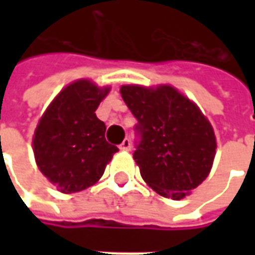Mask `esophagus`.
<instances>
[{
    "mask_svg": "<svg viewBox=\"0 0 255 255\" xmlns=\"http://www.w3.org/2000/svg\"><path fill=\"white\" fill-rule=\"evenodd\" d=\"M119 147H120V150H129V149H131V140H129V138L124 139V140L122 142V144H120Z\"/></svg>",
    "mask_w": 255,
    "mask_h": 255,
    "instance_id": "obj_1",
    "label": "esophagus"
}]
</instances>
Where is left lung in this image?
I'll list each match as a JSON object with an SVG mask.
<instances>
[{
    "label": "left lung",
    "instance_id": "left-lung-1",
    "mask_svg": "<svg viewBox=\"0 0 255 255\" xmlns=\"http://www.w3.org/2000/svg\"><path fill=\"white\" fill-rule=\"evenodd\" d=\"M120 93L138 120L133 160L143 180L162 197L188 195L208 177L216 154L208 119L171 86H123Z\"/></svg>",
    "mask_w": 255,
    "mask_h": 255
}]
</instances>
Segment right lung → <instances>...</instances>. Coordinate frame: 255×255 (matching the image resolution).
<instances>
[{
	"label": "right lung",
	"instance_id": "right-lung-1",
	"mask_svg": "<svg viewBox=\"0 0 255 255\" xmlns=\"http://www.w3.org/2000/svg\"><path fill=\"white\" fill-rule=\"evenodd\" d=\"M109 93L90 80H78L54 98L34 135L38 168L64 194L93 186L119 151L106 142L105 123L95 111Z\"/></svg>",
	"mask_w": 255,
	"mask_h": 255
}]
</instances>
